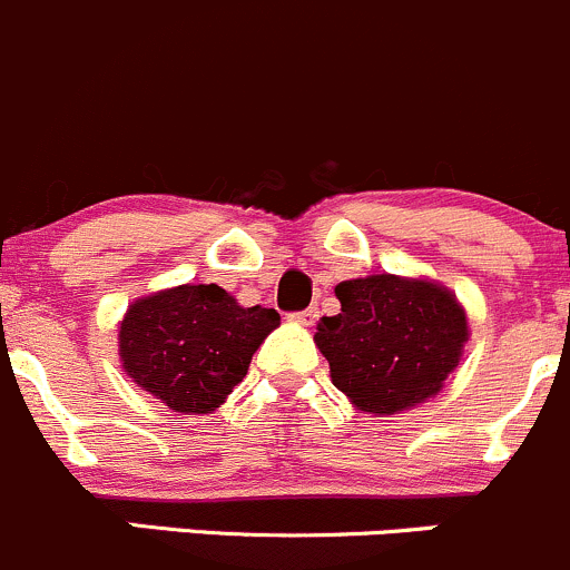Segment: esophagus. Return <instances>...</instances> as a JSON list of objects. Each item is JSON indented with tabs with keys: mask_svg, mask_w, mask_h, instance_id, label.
Here are the masks:
<instances>
[{
	"mask_svg": "<svg viewBox=\"0 0 570 570\" xmlns=\"http://www.w3.org/2000/svg\"><path fill=\"white\" fill-rule=\"evenodd\" d=\"M291 321H296V324H302V326H313L315 321H318V307H307V309H302V313H293Z\"/></svg>",
	"mask_w": 570,
	"mask_h": 570,
	"instance_id": "esophagus-1",
	"label": "esophagus"
}]
</instances>
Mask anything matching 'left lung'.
I'll return each mask as SVG.
<instances>
[{"mask_svg": "<svg viewBox=\"0 0 570 570\" xmlns=\"http://www.w3.org/2000/svg\"><path fill=\"white\" fill-rule=\"evenodd\" d=\"M340 313L321 318L315 345L332 384L360 412L401 414L428 401L459 367L466 313L448 287L373 274L334 287Z\"/></svg>", "mask_w": 570, "mask_h": 570, "instance_id": "obj_1", "label": "left lung"}]
</instances>
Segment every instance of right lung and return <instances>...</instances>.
<instances>
[{
	"instance_id": "add662e5",
	"label": "right lung",
	"mask_w": 570,
	"mask_h": 570,
	"mask_svg": "<svg viewBox=\"0 0 570 570\" xmlns=\"http://www.w3.org/2000/svg\"><path fill=\"white\" fill-rule=\"evenodd\" d=\"M277 326V309L242 307L219 285L169 287L137 298L120 321L122 371L173 412L210 414Z\"/></svg>"
}]
</instances>
